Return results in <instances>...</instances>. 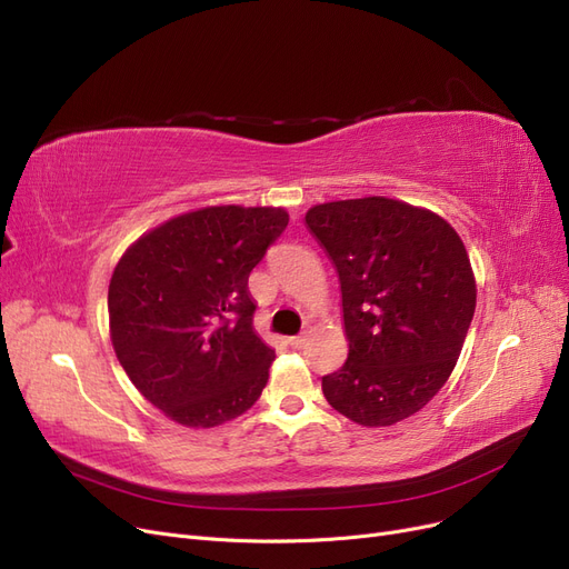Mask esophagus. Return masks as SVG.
<instances>
[{
  "label": "esophagus",
  "instance_id": "1",
  "mask_svg": "<svg viewBox=\"0 0 569 569\" xmlns=\"http://www.w3.org/2000/svg\"><path fill=\"white\" fill-rule=\"evenodd\" d=\"M307 345V335H298V338H290L292 349H302Z\"/></svg>",
  "mask_w": 569,
  "mask_h": 569
}]
</instances>
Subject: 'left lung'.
<instances>
[{
    "label": "left lung",
    "mask_w": 569,
    "mask_h": 569,
    "mask_svg": "<svg viewBox=\"0 0 569 569\" xmlns=\"http://www.w3.org/2000/svg\"><path fill=\"white\" fill-rule=\"evenodd\" d=\"M305 224L340 277L347 363L326 401L361 427H391L448 382L476 311L459 234L427 208L387 197L311 206Z\"/></svg>",
    "instance_id": "8db88e82"
}]
</instances>
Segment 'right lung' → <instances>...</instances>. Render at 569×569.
Wrapping results in <instances>:
<instances>
[{
    "mask_svg": "<svg viewBox=\"0 0 569 569\" xmlns=\"http://www.w3.org/2000/svg\"><path fill=\"white\" fill-rule=\"evenodd\" d=\"M286 227V208L206 206L150 229L117 262L114 353L173 422L213 429L260 398L277 356L252 330L248 277Z\"/></svg>",
    "mask_w": 569,
    "mask_h": 569,
    "instance_id": "add662e5",
    "label": "right lung"
}]
</instances>
